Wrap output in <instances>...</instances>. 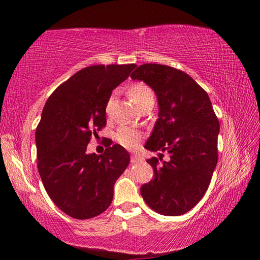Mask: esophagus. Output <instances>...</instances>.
Returning a JSON list of instances; mask_svg holds the SVG:
<instances>
[{"instance_id": "34e87169", "label": "esophagus", "mask_w": 260, "mask_h": 260, "mask_svg": "<svg viewBox=\"0 0 260 260\" xmlns=\"http://www.w3.org/2000/svg\"><path fill=\"white\" fill-rule=\"evenodd\" d=\"M142 159H143V158H142L141 156H138V155L134 154L133 156H131V163H138V162H141Z\"/></svg>"}]
</instances>
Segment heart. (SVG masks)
<instances>
[{
  "instance_id": "1",
  "label": "heart",
  "mask_w": 260,
  "mask_h": 260,
  "mask_svg": "<svg viewBox=\"0 0 260 260\" xmlns=\"http://www.w3.org/2000/svg\"><path fill=\"white\" fill-rule=\"evenodd\" d=\"M129 95L131 101H133L137 106H140L142 103L145 102L149 98H154V93H152L151 88L144 83L134 84L129 90ZM113 99H115V94H112L111 97L109 98L108 103H106V113H110V111H111ZM116 138L123 147H125L127 149H133L136 147L138 142H140L141 134L130 126H120L116 133Z\"/></svg>"
}]
</instances>
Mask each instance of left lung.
<instances>
[{"mask_svg":"<svg viewBox=\"0 0 260 260\" xmlns=\"http://www.w3.org/2000/svg\"><path fill=\"white\" fill-rule=\"evenodd\" d=\"M157 97L158 118L144 148L170 155L168 161L148 159L154 179L141 187L151 209L176 216L190 211L204 197L218 163L220 131L212 103L204 88L182 71L159 63H144L131 73Z\"/></svg>","mask_w":260,"mask_h":260,"instance_id":"8db88e82","label":"left lung"}]
</instances>
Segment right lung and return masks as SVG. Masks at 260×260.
<instances>
[{
    "label": "right lung",
    "mask_w": 260,
    "mask_h": 260,
    "mask_svg": "<svg viewBox=\"0 0 260 260\" xmlns=\"http://www.w3.org/2000/svg\"><path fill=\"white\" fill-rule=\"evenodd\" d=\"M136 65L85 67L60 85L46 102L35 133L38 170L52 201L74 219L108 209L113 186L130 162L122 145L88 154L92 135L106 125L105 105L112 90Z\"/></svg>",
    "instance_id": "right-lung-1"
}]
</instances>
